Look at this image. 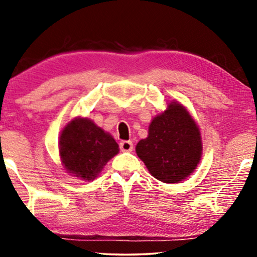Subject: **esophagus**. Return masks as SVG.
Here are the masks:
<instances>
[{
    "label": "esophagus",
    "mask_w": 257,
    "mask_h": 257,
    "mask_svg": "<svg viewBox=\"0 0 257 257\" xmlns=\"http://www.w3.org/2000/svg\"><path fill=\"white\" fill-rule=\"evenodd\" d=\"M120 150L122 151V152H132L133 143L127 142V140H124V142L120 143Z\"/></svg>",
    "instance_id": "obj_1"
}]
</instances>
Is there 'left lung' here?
<instances>
[{
    "instance_id": "left-lung-1",
    "label": "left lung",
    "mask_w": 257,
    "mask_h": 257,
    "mask_svg": "<svg viewBox=\"0 0 257 257\" xmlns=\"http://www.w3.org/2000/svg\"><path fill=\"white\" fill-rule=\"evenodd\" d=\"M152 177L166 184H178L196 170L202 156L199 125L184 105L171 100L166 110L157 114L149 135L136 146Z\"/></svg>"
}]
</instances>
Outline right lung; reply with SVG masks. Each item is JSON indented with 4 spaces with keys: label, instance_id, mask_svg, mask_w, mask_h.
<instances>
[{
    "label": "right lung",
    "instance_id": "right-lung-1",
    "mask_svg": "<svg viewBox=\"0 0 257 257\" xmlns=\"http://www.w3.org/2000/svg\"><path fill=\"white\" fill-rule=\"evenodd\" d=\"M58 150L62 166L71 177L93 181L119 153V145L91 119L76 117L61 131Z\"/></svg>",
    "mask_w": 257,
    "mask_h": 257
}]
</instances>
